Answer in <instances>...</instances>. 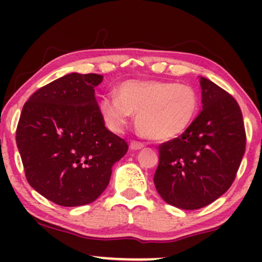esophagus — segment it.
<instances>
[{
    "mask_svg": "<svg viewBox=\"0 0 262 262\" xmlns=\"http://www.w3.org/2000/svg\"><path fill=\"white\" fill-rule=\"evenodd\" d=\"M144 144L143 143H140V141H135V140H133L130 143V149L132 150H139V149H143L144 148Z\"/></svg>",
    "mask_w": 262,
    "mask_h": 262,
    "instance_id": "1",
    "label": "esophagus"
}]
</instances>
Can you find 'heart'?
I'll return each instance as SVG.
<instances>
[{
    "label": "heart",
    "mask_w": 262,
    "mask_h": 262,
    "mask_svg": "<svg viewBox=\"0 0 262 262\" xmlns=\"http://www.w3.org/2000/svg\"><path fill=\"white\" fill-rule=\"evenodd\" d=\"M100 110L113 132H122L133 114L144 137L165 141L189 127L198 110V96L183 83L130 80L118 87V97L104 96Z\"/></svg>",
    "instance_id": "b5f03b06"
}]
</instances>
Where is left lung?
Wrapping results in <instances>:
<instances>
[{
  "label": "left lung",
  "instance_id": "obj_1",
  "mask_svg": "<svg viewBox=\"0 0 262 262\" xmlns=\"http://www.w3.org/2000/svg\"><path fill=\"white\" fill-rule=\"evenodd\" d=\"M200 82L202 111L180 137L159 145L154 175L162 200L189 210L208 206L229 189L246 146L235 98L206 77Z\"/></svg>",
  "mask_w": 262,
  "mask_h": 262
}]
</instances>
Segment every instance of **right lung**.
I'll return each mask as SVG.
<instances>
[{
	"label": "right lung",
	"instance_id": "obj_1",
	"mask_svg": "<svg viewBox=\"0 0 262 262\" xmlns=\"http://www.w3.org/2000/svg\"><path fill=\"white\" fill-rule=\"evenodd\" d=\"M97 74H69L37 90L23 106L16 143L27 181L62 207L97 200L128 144L108 130L95 98Z\"/></svg>",
	"mask_w": 262,
	"mask_h": 262
}]
</instances>
